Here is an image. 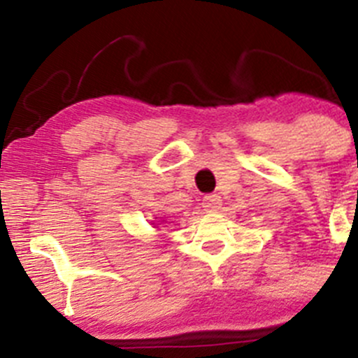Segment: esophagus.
Returning a JSON list of instances; mask_svg holds the SVG:
<instances>
[{"mask_svg": "<svg viewBox=\"0 0 358 358\" xmlns=\"http://www.w3.org/2000/svg\"><path fill=\"white\" fill-rule=\"evenodd\" d=\"M202 206H204L206 211L213 213V211H218L220 206H222V197L218 194H209L202 199Z\"/></svg>", "mask_w": 358, "mask_h": 358, "instance_id": "34e87169", "label": "esophagus"}]
</instances>
